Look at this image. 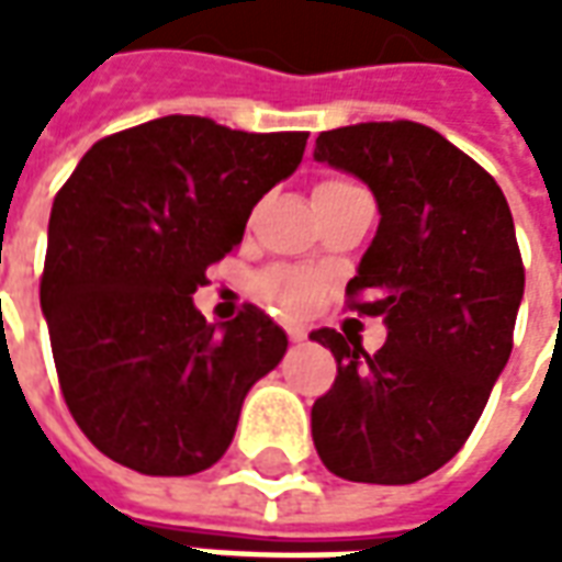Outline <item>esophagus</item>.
Masks as SVG:
<instances>
[{"instance_id": "34e87169", "label": "esophagus", "mask_w": 562, "mask_h": 562, "mask_svg": "<svg viewBox=\"0 0 562 562\" xmlns=\"http://www.w3.org/2000/svg\"><path fill=\"white\" fill-rule=\"evenodd\" d=\"M285 334H289V340L292 342H304L306 340V330L301 325H285Z\"/></svg>"}]
</instances>
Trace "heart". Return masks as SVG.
<instances>
[{
	"mask_svg": "<svg viewBox=\"0 0 562 562\" xmlns=\"http://www.w3.org/2000/svg\"><path fill=\"white\" fill-rule=\"evenodd\" d=\"M358 189L361 186L349 183V180H322L316 186L313 198L346 195V192H358ZM256 289L265 301L277 304L285 313H306L318 301V294H322V280H318L313 270L273 268L258 277Z\"/></svg>",
	"mask_w": 562,
	"mask_h": 562,
	"instance_id": "1",
	"label": "heart"
}]
</instances>
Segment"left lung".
<instances>
[{"label":"left lung","mask_w":562,"mask_h":562,"mask_svg":"<svg viewBox=\"0 0 562 562\" xmlns=\"http://www.w3.org/2000/svg\"><path fill=\"white\" fill-rule=\"evenodd\" d=\"M313 159L376 198V237L346 294L389 328L376 355L310 334L337 358L313 442L346 482L413 484L458 454L512 355L524 297L512 210L482 165L409 120L322 132Z\"/></svg>","instance_id":"left-lung-1"}]
</instances>
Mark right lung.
<instances>
[{"label": "right lung", "instance_id": "obj_1", "mask_svg": "<svg viewBox=\"0 0 562 562\" xmlns=\"http://www.w3.org/2000/svg\"><path fill=\"white\" fill-rule=\"evenodd\" d=\"M304 147L306 132L159 116L92 144L59 189L42 313L68 413L102 454L192 475L228 451L246 394L289 337L249 304L210 325L192 294Z\"/></svg>", "mask_w": 562, "mask_h": 562}]
</instances>
